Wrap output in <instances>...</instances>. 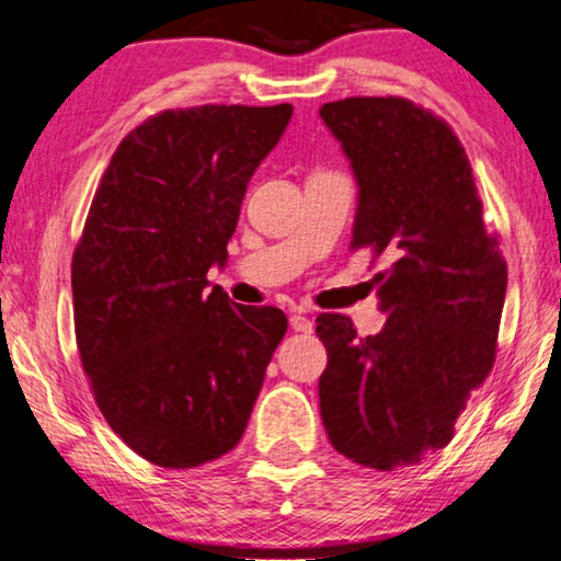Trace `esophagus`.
<instances>
[{"mask_svg": "<svg viewBox=\"0 0 561 561\" xmlns=\"http://www.w3.org/2000/svg\"><path fill=\"white\" fill-rule=\"evenodd\" d=\"M289 325H293L295 333H312V320L308 316H302V312H295V316L289 318Z\"/></svg>", "mask_w": 561, "mask_h": 561, "instance_id": "obj_1", "label": "esophagus"}]
</instances>
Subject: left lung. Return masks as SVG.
I'll return each instance as SVG.
<instances>
[{
	"instance_id": "1",
	"label": "left lung",
	"mask_w": 561,
	"mask_h": 561,
	"mask_svg": "<svg viewBox=\"0 0 561 561\" xmlns=\"http://www.w3.org/2000/svg\"><path fill=\"white\" fill-rule=\"evenodd\" d=\"M320 117L358 184L351 249L387 256L371 279L382 331L358 339L346 316L316 320L328 351L320 417L335 451L392 472L444 449L490 375L507 266L442 117L402 96H348Z\"/></svg>"
}]
</instances>
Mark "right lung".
Here are the masks:
<instances>
[{
	"label": "right lung",
	"mask_w": 561,
	"mask_h": 561,
	"mask_svg": "<svg viewBox=\"0 0 561 561\" xmlns=\"http://www.w3.org/2000/svg\"><path fill=\"white\" fill-rule=\"evenodd\" d=\"M293 104L167 110L112 153L71 261L81 367L110 428L167 469L241 442L285 312L210 287Z\"/></svg>",
	"instance_id": "add662e5"
}]
</instances>
